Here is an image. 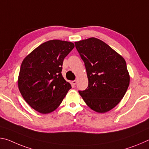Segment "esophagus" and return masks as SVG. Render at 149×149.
<instances>
[{"instance_id":"1","label":"esophagus","mask_w":149,"mask_h":149,"mask_svg":"<svg viewBox=\"0 0 149 149\" xmlns=\"http://www.w3.org/2000/svg\"><path fill=\"white\" fill-rule=\"evenodd\" d=\"M72 84L73 85H75V84H77V81L76 80H74V81H72Z\"/></svg>"}]
</instances>
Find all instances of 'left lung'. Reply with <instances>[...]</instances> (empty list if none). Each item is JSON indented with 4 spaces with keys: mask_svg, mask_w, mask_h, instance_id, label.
<instances>
[{
    "mask_svg": "<svg viewBox=\"0 0 149 149\" xmlns=\"http://www.w3.org/2000/svg\"><path fill=\"white\" fill-rule=\"evenodd\" d=\"M85 63L89 84L79 91L85 102L99 113L107 112L118 104L130 85L124 58L101 40L91 37L75 42Z\"/></svg>",
    "mask_w": 149,
    "mask_h": 149,
    "instance_id": "8db88e82",
    "label": "left lung"
}]
</instances>
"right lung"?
<instances>
[{
	"label": "right lung",
	"mask_w": 149,
	"mask_h": 149,
	"mask_svg": "<svg viewBox=\"0 0 149 149\" xmlns=\"http://www.w3.org/2000/svg\"><path fill=\"white\" fill-rule=\"evenodd\" d=\"M74 47L72 42L50 40L24 59L17 84L24 100L35 110L44 114L53 112L72 88L62 76V66Z\"/></svg>",
	"instance_id": "add662e5"
}]
</instances>
